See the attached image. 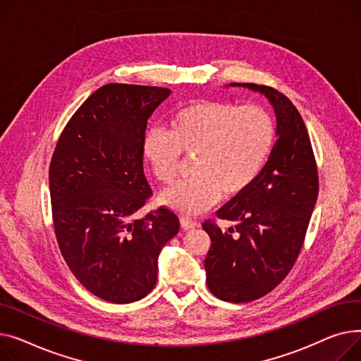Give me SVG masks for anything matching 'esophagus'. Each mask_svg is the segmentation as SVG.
Segmentation results:
<instances>
[{
	"label": "esophagus",
	"mask_w": 361,
	"mask_h": 361,
	"mask_svg": "<svg viewBox=\"0 0 361 361\" xmlns=\"http://www.w3.org/2000/svg\"><path fill=\"white\" fill-rule=\"evenodd\" d=\"M180 226H182V228H185V230H194L195 227H198V223L194 221V220L188 219V217H180Z\"/></svg>",
	"instance_id": "34e87169"
}]
</instances>
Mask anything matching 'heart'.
Masks as SVG:
<instances>
[{
  "label": "heart",
  "mask_w": 361,
  "mask_h": 361,
  "mask_svg": "<svg viewBox=\"0 0 361 361\" xmlns=\"http://www.w3.org/2000/svg\"><path fill=\"white\" fill-rule=\"evenodd\" d=\"M275 123L258 104L200 100L179 109L169 130L152 128L142 154L164 185L175 182L182 154L194 156V176L164 190L160 202L185 216L213 208L221 195L236 198L255 183L274 150Z\"/></svg>",
  "instance_id": "1"
}]
</instances>
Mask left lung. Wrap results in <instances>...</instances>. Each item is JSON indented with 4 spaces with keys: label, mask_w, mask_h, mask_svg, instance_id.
Masks as SVG:
<instances>
[{
    "label": "left lung",
    "mask_w": 361,
    "mask_h": 361,
    "mask_svg": "<svg viewBox=\"0 0 361 361\" xmlns=\"http://www.w3.org/2000/svg\"><path fill=\"white\" fill-rule=\"evenodd\" d=\"M268 99L277 119V141L261 173L245 194L233 198L219 219L238 226L223 231L202 224L211 239L205 258L207 286L233 303L257 300L277 287L302 249L317 200V169L306 125L280 92L252 82H230Z\"/></svg>",
    "instance_id": "1"
}]
</instances>
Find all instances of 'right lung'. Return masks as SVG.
<instances>
[{
    "mask_svg": "<svg viewBox=\"0 0 361 361\" xmlns=\"http://www.w3.org/2000/svg\"><path fill=\"white\" fill-rule=\"evenodd\" d=\"M171 93L106 84L80 106L55 147L49 189L56 240L74 277L106 302L145 298L163 246L179 231L178 216L163 207L134 217L153 194L142 169L147 121Z\"/></svg>",
    "mask_w": 361,
    "mask_h": 361,
    "instance_id": "right-lung-1",
    "label": "right lung"
}]
</instances>
